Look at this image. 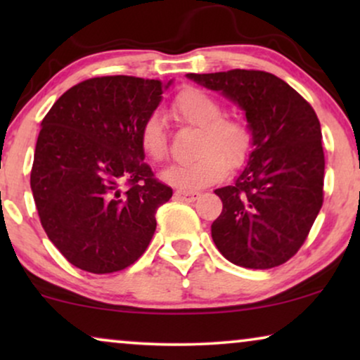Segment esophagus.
Here are the masks:
<instances>
[{
	"mask_svg": "<svg viewBox=\"0 0 360 360\" xmlns=\"http://www.w3.org/2000/svg\"><path fill=\"white\" fill-rule=\"evenodd\" d=\"M175 196H176V198H180V200L188 201V203H191V201H195V200H198V198H200V193H198V191L176 190V191H175Z\"/></svg>",
	"mask_w": 360,
	"mask_h": 360,
	"instance_id": "34e87169",
	"label": "esophagus"
}]
</instances>
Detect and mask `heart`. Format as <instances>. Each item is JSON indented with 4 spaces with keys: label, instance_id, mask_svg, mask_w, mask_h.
<instances>
[{
    "label": "heart",
    "instance_id": "b5f03b06",
    "mask_svg": "<svg viewBox=\"0 0 360 360\" xmlns=\"http://www.w3.org/2000/svg\"><path fill=\"white\" fill-rule=\"evenodd\" d=\"M172 115L186 124L198 126L193 150L196 155L176 162L162 172L167 184L184 190H196L218 181L228 169H238L252 150V129L248 120L239 115H224L223 103L201 88L188 86L172 101ZM139 144L150 160L167 157L165 127L162 117L152 112L142 121Z\"/></svg>",
    "mask_w": 360,
    "mask_h": 360
}]
</instances>
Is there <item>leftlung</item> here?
Instances as JSON below:
<instances>
[{"label": "left lung", "instance_id": "1", "mask_svg": "<svg viewBox=\"0 0 360 360\" xmlns=\"http://www.w3.org/2000/svg\"><path fill=\"white\" fill-rule=\"evenodd\" d=\"M243 108L254 150L211 224L216 248L245 269H272L298 252L323 206L321 126L311 105L282 78L262 70L188 73Z\"/></svg>", "mask_w": 360, "mask_h": 360}]
</instances>
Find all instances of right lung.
<instances>
[{
    "mask_svg": "<svg viewBox=\"0 0 360 360\" xmlns=\"http://www.w3.org/2000/svg\"><path fill=\"white\" fill-rule=\"evenodd\" d=\"M169 85L90 78L63 93L42 120L31 170L39 219L63 257L85 272L134 264L155 233L157 210L172 198L139 144L142 121Z\"/></svg>",
    "mask_w": 360,
    "mask_h": 360,
    "instance_id": "1",
    "label": "right lung"
}]
</instances>
